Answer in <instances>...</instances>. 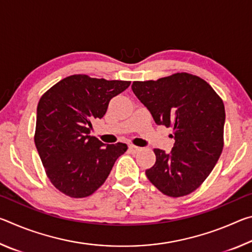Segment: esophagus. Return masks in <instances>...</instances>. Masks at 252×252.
Wrapping results in <instances>:
<instances>
[{"instance_id":"34e87169","label":"esophagus","mask_w":252,"mask_h":252,"mask_svg":"<svg viewBox=\"0 0 252 252\" xmlns=\"http://www.w3.org/2000/svg\"><path fill=\"white\" fill-rule=\"evenodd\" d=\"M129 150H130L131 153H136V152H139L140 150H141V148L135 147V146H133V144H130V146H129Z\"/></svg>"}]
</instances>
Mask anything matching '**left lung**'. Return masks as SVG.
I'll list each match as a JSON object with an SVG mask.
<instances>
[{
  "label": "left lung",
  "instance_id": "1",
  "mask_svg": "<svg viewBox=\"0 0 252 252\" xmlns=\"http://www.w3.org/2000/svg\"><path fill=\"white\" fill-rule=\"evenodd\" d=\"M131 88L157 125L173 130L171 152L153 150L156 163L146 170L148 179L168 197L193 192L211 173L222 152V99L203 79L186 72L157 81H134Z\"/></svg>",
  "mask_w": 252,
  "mask_h": 252
}]
</instances>
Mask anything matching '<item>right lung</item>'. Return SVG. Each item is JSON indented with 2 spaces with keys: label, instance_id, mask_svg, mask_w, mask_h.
<instances>
[{
  "label": "right lung",
  "instance_id": "1",
  "mask_svg": "<svg viewBox=\"0 0 252 252\" xmlns=\"http://www.w3.org/2000/svg\"><path fill=\"white\" fill-rule=\"evenodd\" d=\"M130 83L74 74L41 96L34 142L46 176L62 193L71 198L91 195L127 150L126 143L104 144L90 132L91 122L103 118L110 100Z\"/></svg>",
  "mask_w": 252,
  "mask_h": 252
}]
</instances>
